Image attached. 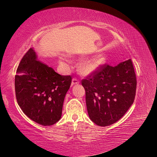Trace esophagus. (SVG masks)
<instances>
[{
    "mask_svg": "<svg viewBox=\"0 0 157 157\" xmlns=\"http://www.w3.org/2000/svg\"><path fill=\"white\" fill-rule=\"evenodd\" d=\"M80 82L79 80L77 78H73V80H72V85H74V84H78Z\"/></svg>",
    "mask_w": 157,
    "mask_h": 157,
    "instance_id": "34e87169",
    "label": "esophagus"
}]
</instances>
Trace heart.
<instances>
[{
  "mask_svg": "<svg viewBox=\"0 0 157 157\" xmlns=\"http://www.w3.org/2000/svg\"><path fill=\"white\" fill-rule=\"evenodd\" d=\"M61 64L65 65V66H68L67 61L66 59H63L61 60ZM100 63V61H99L98 59L94 58L90 59L86 62L84 63L82 66V71L84 74H89L90 73H92V71H94L95 69H96V67L98 66V65Z\"/></svg>",
  "mask_w": 157,
  "mask_h": 157,
  "instance_id": "1",
  "label": "heart"
}]
</instances>
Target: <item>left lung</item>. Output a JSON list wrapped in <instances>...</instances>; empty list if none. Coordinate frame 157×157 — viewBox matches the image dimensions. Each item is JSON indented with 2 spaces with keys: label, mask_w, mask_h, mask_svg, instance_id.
<instances>
[{
  "label": "left lung",
  "mask_w": 157,
  "mask_h": 157,
  "mask_svg": "<svg viewBox=\"0 0 157 157\" xmlns=\"http://www.w3.org/2000/svg\"><path fill=\"white\" fill-rule=\"evenodd\" d=\"M82 85L90 119L99 126L113 124L134 101L137 80L132 61L130 59L115 67L101 65L82 80Z\"/></svg>",
  "instance_id": "8db88e82"
}]
</instances>
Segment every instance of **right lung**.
Listing matches in <instances>:
<instances>
[{"label": "right lung", "mask_w": 157, "mask_h": 157, "mask_svg": "<svg viewBox=\"0 0 157 157\" xmlns=\"http://www.w3.org/2000/svg\"><path fill=\"white\" fill-rule=\"evenodd\" d=\"M32 48L19 64L15 76L17 102L23 112L38 124L51 126L59 121L71 75H61L36 59Z\"/></svg>", "instance_id": "right-lung-1"}]
</instances>
